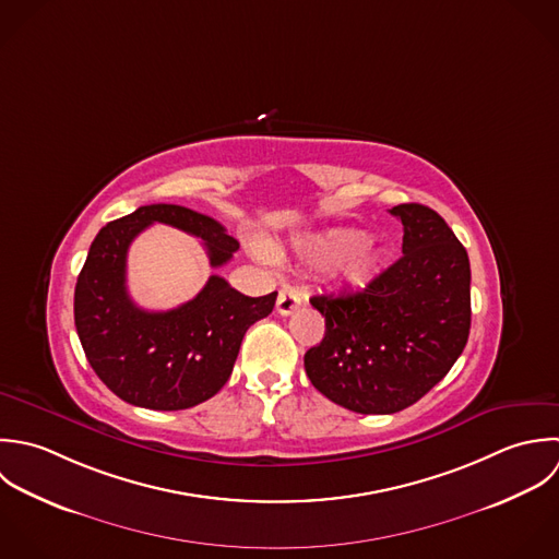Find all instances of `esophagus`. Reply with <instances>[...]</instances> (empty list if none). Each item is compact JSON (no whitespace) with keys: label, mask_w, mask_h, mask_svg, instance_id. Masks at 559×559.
Masks as SVG:
<instances>
[{"label":"esophagus","mask_w":559,"mask_h":559,"mask_svg":"<svg viewBox=\"0 0 559 559\" xmlns=\"http://www.w3.org/2000/svg\"><path fill=\"white\" fill-rule=\"evenodd\" d=\"M301 306V297L295 293V290H280V297H277V312L282 317H288L293 314L297 308Z\"/></svg>","instance_id":"obj_1"}]
</instances>
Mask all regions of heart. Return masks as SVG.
<instances>
[{
  "label": "heart",
  "mask_w": 559,
  "mask_h": 559,
  "mask_svg": "<svg viewBox=\"0 0 559 559\" xmlns=\"http://www.w3.org/2000/svg\"><path fill=\"white\" fill-rule=\"evenodd\" d=\"M301 253L319 269L341 266L352 284H362L377 273L383 262V249L369 240L362 229H332L301 245Z\"/></svg>",
  "instance_id": "b5f03b06"
}]
</instances>
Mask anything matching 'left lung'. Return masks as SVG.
Returning <instances> with one entry per match:
<instances>
[{
    "instance_id": "obj_1",
    "label": "left lung",
    "mask_w": 559,
    "mask_h": 559,
    "mask_svg": "<svg viewBox=\"0 0 559 559\" xmlns=\"http://www.w3.org/2000/svg\"><path fill=\"white\" fill-rule=\"evenodd\" d=\"M403 255L354 295H319L321 345L304 365L330 401L360 414H394L425 396L462 356L471 330L468 253L444 218L420 203L390 210Z\"/></svg>"
}]
</instances>
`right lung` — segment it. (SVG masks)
I'll use <instances>...</instances> for the list:
<instances>
[{
	"mask_svg": "<svg viewBox=\"0 0 559 559\" xmlns=\"http://www.w3.org/2000/svg\"><path fill=\"white\" fill-rule=\"evenodd\" d=\"M154 223L201 238L214 269L238 249L205 214L176 203L141 205L95 236L75 284V330L88 365L119 399L147 409H187L225 385L245 332L271 314L277 293L247 297L210 275L194 299L174 310L139 308L126 286L128 249Z\"/></svg>",
	"mask_w": 559,
	"mask_h": 559,
	"instance_id": "right-lung-1",
	"label": "right lung"
}]
</instances>
